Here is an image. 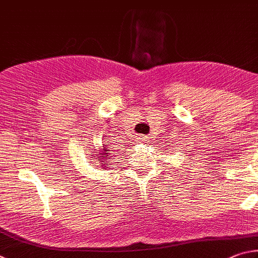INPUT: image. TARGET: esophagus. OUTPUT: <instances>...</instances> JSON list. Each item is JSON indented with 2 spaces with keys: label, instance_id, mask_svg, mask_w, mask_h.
<instances>
[{
  "label": "esophagus",
  "instance_id": "1",
  "mask_svg": "<svg viewBox=\"0 0 258 258\" xmlns=\"http://www.w3.org/2000/svg\"><path fill=\"white\" fill-rule=\"evenodd\" d=\"M139 139H141V141H145V137H144V136H142L141 138H139Z\"/></svg>",
  "mask_w": 258,
  "mask_h": 258
}]
</instances>
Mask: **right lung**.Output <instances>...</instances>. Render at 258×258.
Masks as SVG:
<instances>
[{"mask_svg": "<svg viewBox=\"0 0 258 258\" xmlns=\"http://www.w3.org/2000/svg\"><path fill=\"white\" fill-rule=\"evenodd\" d=\"M95 148V147H94ZM94 148H92V150H94ZM106 148L107 147H105V146H104V148H103V151H101V152H98V154H97V156L98 157H101V159H99L98 161L99 162H103L104 160H107L106 159V157L107 156H110V153H108V152H112V151H110V148H108V150H106ZM106 164V163H105ZM102 166V165H101ZM103 168H106V165L105 166H103Z\"/></svg>", "mask_w": 258, "mask_h": 258, "instance_id": "add662e5", "label": "right lung"}]
</instances>
